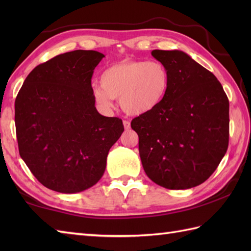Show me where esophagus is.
I'll use <instances>...</instances> for the list:
<instances>
[{
    "mask_svg": "<svg viewBox=\"0 0 251 251\" xmlns=\"http://www.w3.org/2000/svg\"><path fill=\"white\" fill-rule=\"evenodd\" d=\"M123 125H124L125 129H129L130 128V122L129 121H123Z\"/></svg>",
    "mask_w": 251,
    "mask_h": 251,
    "instance_id": "34e87169",
    "label": "esophagus"
}]
</instances>
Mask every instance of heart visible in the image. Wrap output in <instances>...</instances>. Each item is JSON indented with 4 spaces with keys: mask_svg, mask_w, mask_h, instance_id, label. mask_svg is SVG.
I'll use <instances>...</instances> for the list:
<instances>
[{
    "mask_svg": "<svg viewBox=\"0 0 251 251\" xmlns=\"http://www.w3.org/2000/svg\"><path fill=\"white\" fill-rule=\"evenodd\" d=\"M170 73L159 61L124 60L106 68L100 76L101 86L93 87V98L109 111L113 99H120L122 110L139 116L157 109L169 92Z\"/></svg>",
    "mask_w": 251,
    "mask_h": 251,
    "instance_id": "b5f03b06",
    "label": "heart"
}]
</instances>
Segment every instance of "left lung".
Wrapping results in <instances>:
<instances>
[{
  "label": "left lung",
  "mask_w": 251,
  "mask_h": 251,
  "mask_svg": "<svg viewBox=\"0 0 251 251\" xmlns=\"http://www.w3.org/2000/svg\"><path fill=\"white\" fill-rule=\"evenodd\" d=\"M172 77L163 103L131 121L143 169L153 182L185 190L210 177L228 146V99L210 71L182 50L152 51Z\"/></svg>",
  "instance_id": "left-lung-1"
}]
</instances>
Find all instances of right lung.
Here are the masks:
<instances>
[{
    "mask_svg": "<svg viewBox=\"0 0 251 251\" xmlns=\"http://www.w3.org/2000/svg\"><path fill=\"white\" fill-rule=\"evenodd\" d=\"M103 54L73 50L39 65L15 101L20 157L47 189L78 193L102 177L109 150L124 131L95 106L92 76Z\"/></svg>",
    "mask_w": 251,
    "mask_h": 251,
    "instance_id": "right-lung-1",
    "label": "right lung"
}]
</instances>
